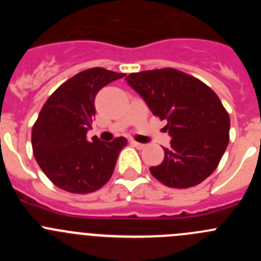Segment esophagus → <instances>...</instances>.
Returning <instances> with one entry per match:
<instances>
[{
    "mask_svg": "<svg viewBox=\"0 0 261 261\" xmlns=\"http://www.w3.org/2000/svg\"><path fill=\"white\" fill-rule=\"evenodd\" d=\"M130 144H132L135 147H137V149H144V147H145V144H141V142L130 141Z\"/></svg>",
    "mask_w": 261,
    "mask_h": 261,
    "instance_id": "1",
    "label": "esophagus"
}]
</instances>
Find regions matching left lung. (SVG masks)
Returning <instances> with one entry per match:
<instances>
[{
    "label": "left lung",
    "mask_w": 261,
    "mask_h": 261,
    "mask_svg": "<svg viewBox=\"0 0 261 261\" xmlns=\"http://www.w3.org/2000/svg\"><path fill=\"white\" fill-rule=\"evenodd\" d=\"M126 82L150 108L167 120L171 136L165 159L150 172L171 188H190L214 171L229 145L230 117L213 90L172 68L132 73Z\"/></svg>",
    "instance_id": "left-lung-1"
}]
</instances>
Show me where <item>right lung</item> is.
<instances>
[{
    "instance_id": "obj_1",
    "label": "right lung",
    "mask_w": 261,
    "mask_h": 261,
    "mask_svg": "<svg viewBox=\"0 0 261 261\" xmlns=\"http://www.w3.org/2000/svg\"><path fill=\"white\" fill-rule=\"evenodd\" d=\"M103 68L81 71L48 98L32 126V150L36 162L55 186L71 193H90L112 176L126 138L87 141L95 116V96L112 81L124 77Z\"/></svg>"
}]
</instances>
